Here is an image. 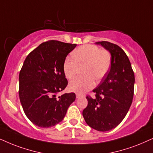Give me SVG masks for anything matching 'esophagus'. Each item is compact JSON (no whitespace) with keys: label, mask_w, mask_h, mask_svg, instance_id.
Returning <instances> with one entry per match:
<instances>
[{"label":"esophagus","mask_w":153,"mask_h":153,"mask_svg":"<svg viewBox=\"0 0 153 153\" xmlns=\"http://www.w3.org/2000/svg\"><path fill=\"white\" fill-rule=\"evenodd\" d=\"M82 96H83L82 94L76 93V98H77V99H78V98H80V97H82Z\"/></svg>","instance_id":"esophagus-1"}]
</instances>
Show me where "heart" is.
<instances>
[{"label": "heart", "instance_id": "obj_1", "mask_svg": "<svg viewBox=\"0 0 153 153\" xmlns=\"http://www.w3.org/2000/svg\"><path fill=\"white\" fill-rule=\"evenodd\" d=\"M73 59L68 58L63 64V71L68 79L74 78L80 68H84V78H76L69 84L73 92L82 94L92 89L94 80L101 81L107 75L111 65V56L106 50H100L97 46L88 44L80 46L73 53Z\"/></svg>", "mask_w": 153, "mask_h": 153}]
</instances>
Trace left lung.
I'll return each mask as SVG.
<instances>
[{"mask_svg":"<svg viewBox=\"0 0 153 153\" xmlns=\"http://www.w3.org/2000/svg\"><path fill=\"white\" fill-rule=\"evenodd\" d=\"M111 54V68L92 92L95 98L87 97L88 104L82 116L89 126L99 131L117 127L124 119L132 104L135 76L128 56L117 44L96 42Z\"/></svg>","mask_w":153,"mask_h":153,"instance_id":"8db88e82","label":"left lung"}]
</instances>
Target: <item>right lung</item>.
<instances>
[{
  "instance_id": "obj_1",
  "label": "right lung",
  "mask_w": 153,
  "mask_h": 153,
  "mask_svg": "<svg viewBox=\"0 0 153 153\" xmlns=\"http://www.w3.org/2000/svg\"><path fill=\"white\" fill-rule=\"evenodd\" d=\"M77 44L51 40L44 42L25 59L19 75V96L27 117L34 125L49 128L64 119L75 94L58 92L66 88L63 64Z\"/></svg>"
}]
</instances>
